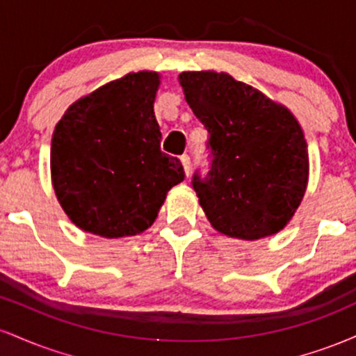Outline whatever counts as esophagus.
I'll use <instances>...</instances> for the list:
<instances>
[{
    "instance_id": "1",
    "label": "esophagus",
    "mask_w": 356,
    "mask_h": 356,
    "mask_svg": "<svg viewBox=\"0 0 356 356\" xmlns=\"http://www.w3.org/2000/svg\"><path fill=\"white\" fill-rule=\"evenodd\" d=\"M181 162H182V167H184V172H186L187 177H189V174H191V157H189V155H182Z\"/></svg>"
}]
</instances>
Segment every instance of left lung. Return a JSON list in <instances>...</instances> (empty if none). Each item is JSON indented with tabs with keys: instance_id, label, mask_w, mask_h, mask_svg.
I'll use <instances>...</instances> for the list:
<instances>
[{
	"instance_id": "1",
	"label": "left lung",
	"mask_w": 356,
	"mask_h": 356,
	"mask_svg": "<svg viewBox=\"0 0 356 356\" xmlns=\"http://www.w3.org/2000/svg\"><path fill=\"white\" fill-rule=\"evenodd\" d=\"M186 102L209 132L211 170L192 177L216 231L244 241L280 232L308 186V145L284 105L224 72H182Z\"/></svg>"
}]
</instances>
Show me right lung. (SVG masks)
<instances>
[{
  "instance_id": "obj_1",
  "label": "right lung",
  "mask_w": 356,
  "mask_h": 356,
  "mask_svg": "<svg viewBox=\"0 0 356 356\" xmlns=\"http://www.w3.org/2000/svg\"><path fill=\"white\" fill-rule=\"evenodd\" d=\"M155 72L127 73L67 108L51 138V182L81 231L125 238L154 224L167 192L184 181L181 161L161 150Z\"/></svg>"
}]
</instances>
